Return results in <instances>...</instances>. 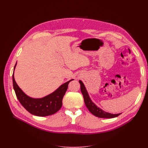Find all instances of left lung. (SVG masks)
<instances>
[{"instance_id":"8db88e82","label":"left lung","mask_w":148,"mask_h":148,"mask_svg":"<svg viewBox=\"0 0 148 148\" xmlns=\"http://www.w3.org/2000/svg\"><path fill=\"white\" fill-rule=\"evenodd\" d=\"M79 83H80L81 91L84 97V101L85 103V105H86L88 109L89 110V112H90L91 114H92L94 115H95L96 117H99V118H106V119L114 118L116 117H118L119 115L121 114V113L117 114H113L109 112H105L104 110L100 109L99 107H98L90 99V97L89 96L88 91L86 90V88H85L83 83L81 81V80H79Z\"/></svg>"}]
</instances>
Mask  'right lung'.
Segmentation results:
<instances>
[{"mask_svg": "<svg viewBox=\"0 0 148 148\" xmlns=\"http://www.w3.org/2000/svg\"><path fill=\"white\" fill-rule=\"evenodd\" d=\"M16 65V63L14 66V70ZM14 70L12 75L13 89L17 99L30 114L39 117H45L55 114L60 109L62 106V99L68 88L69 84L73 79H71L62 84L50 95L42 98L36 99L26 95L18 86L14 78Z\"/></svg>", "mask_w": 148, "mask_h": 148, "instance_id": "add662e5", "label": "right lung"}]
</instances>
